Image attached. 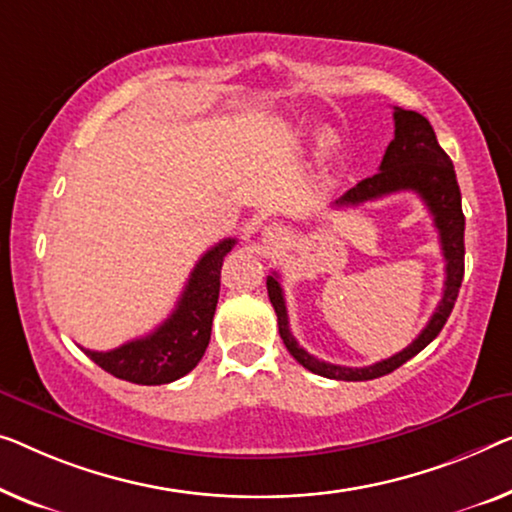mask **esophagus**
<instances>
[{
	"instance_id": "esophagus-1",
	"label": "esophagus",
	"mask_w": 512,
	"mask_h": 512,
	"mask_svg": "<svg viewBox=\"0 0 512 512\" xmlns=\"http://www.w3.org/2000/svg\"><path fill=\"white\" fill-rule=\"evenodd\" d=\"M266 236H276L278 234V227H266Z\"/></svg>"
}]
</instances>
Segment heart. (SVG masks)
Listing matches in <instances>:
<instances>
[{
	"label": "heart",
	"mask_w": 512,
	"mask_h": 512,
	"mask_svg": "<svg viewBox=\"0 0 512 512\" xmlns=\"http://www.w3.org/2000/svg\"><path fill=\"white\" fill-rule=\"evenodd\" d=\"M322 142H324V147H331V140H329V137H326V135L322 137Z\"/></svg>",
	"instance_id": "b5f03b06"
}]
</instances>
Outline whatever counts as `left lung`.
Segmentation results:
<instances>
[{
    "mask_svg": "<svg viewBox=\"0 0 512 512\" xmlns=\"http://www.w3.org/2000/svg\"><path fill=\"white\" fill-rule=\"evenodd\" d=\"M395 137L388 144L384 158H381L379 172L372 177L358 181L354 188H349L340 200H335V207H358V204L379 200V197L400 193V190H414V193L425 202L427 211L432 213L434 227L439 232L441 253L446 259V282L441 301L430 317L425 329L418 333V338L411 342L407 349H402L386 361H379L368 368H345V365H333L319 361L296 342L289 331V319L285 308V296L278 276L266 278V289L273 310L278 315V331L285 342L287 352L299 361L305 370L315 375L340 379V381H368L384 377L388 372L398 370L402 363L414 358L421 349L437 338L439 331L444 329L446 319L451 317L453 305L460 292L464 278V213H462V195L457 186L455 167L444 149L439 147L434 128L430 126L423 114L414 110L395 108Z\"/></svg>",
    "mask_w": 512,
    "mask_h": 512,
    "instance_id": "8db88e82",
    "label": "left lung"
}]
</instances>
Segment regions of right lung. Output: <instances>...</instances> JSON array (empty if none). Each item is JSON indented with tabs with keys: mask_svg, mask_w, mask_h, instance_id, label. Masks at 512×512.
<instances>
[{
	"mask_svg": "<svg viewBox=\"0 0 512 512\" xmlns=\"http://www.w3.org/2000/svg\"><path fill=\"white\" fill-rule=\"evenodd\" d=\"M234 243L236 239H223L202 255L181 292L177 308L158 329L110 352L85 349V354L98 368L131 384L160 386L188 375L209 347L220 292V269Z\"/></svg>",
	"mask_w": 512,
	"mask_h": 512,
	"instance_id": "1",
	"label": "right lung"
}]
</instances>
